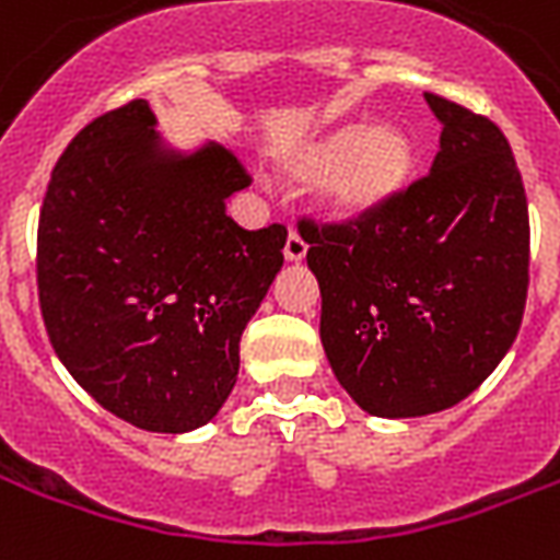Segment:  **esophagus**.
I'll use <instances>...</instances> for the list:
<instances>
[{"instance_id": "esophagus-1", "label": "esophagus", "mask_w": 560, "mask_h": 560, "mask_svg": "<svg viewBox=\"0 0 560 560\" xmlns=\"http://www.w3.org/2000/svg\"><path fill=\"white\" fill-rule=\"evenodd\" d=\"M305 255H308V243H305V240H302L296 231H291V234H288V243H284V260L300 264Z\"/></svg>"}]
</instances>
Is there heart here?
Returning a JSON list of instances; mask_svg holds the SVG:
<instances>
[{"label":"heart","mask_w":560,"mask_h":560,"mask_svg":"<svg viewBox=\"0 0 560 560\" xmlns=\"http://www.w3.org/2000/svg\"><path fill=\"white\" fill-rule=\"evenodd\" d=\"M416 165V148L395 124H335L305 142L272 151V168L291 184H317V205L335 225H362L392 205Z\"/></svg>","instance_id":"1"}]
</instances>
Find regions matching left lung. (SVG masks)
<instances>
[{
    "instance_id": "1",
    "label": "left lung",
    "mask_w": 560,
    "mask_h": 560,
    "mask_svg": "<svg viewBox=\"0 0 560 560\" xmlns=\"http://www.w3.org/2000/svg\"><path fill=\"white\" fill-rule=\"evenodd\" d=\"M442 124L430 175L362 225L302 222L320 341L376 418L469 397L511 350L528 293V201L504 132L424 91Z\"/></svg>"
}]
</instances>
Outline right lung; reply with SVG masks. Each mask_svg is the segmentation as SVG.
<instances>
[{
  "label": "right lung",
  "mask_w": 560,
  "mask_h": 560,
  "mask_svg": "<svg viewBox=\"0 0 560 560\" xmlns=\"http://www.w3.org/2000/svg\"><path fill=\"white\" fill-rule=\"evenodd\" d=\"M252 177L207 142L175 148L144 101L65 148L37 225L52 350L112 416L189 433L237 383L240 335L284 264V225L246 231L225 201Z\"/></svg>",
  "instance_id": "add662e5"
}]
</instances>
